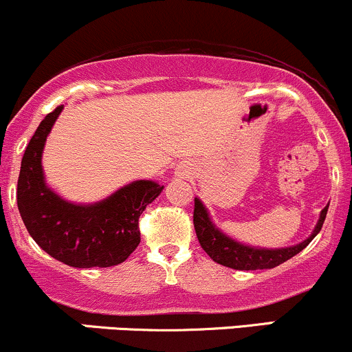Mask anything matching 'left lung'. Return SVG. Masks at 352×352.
<instances>
[{"mask_svg":"<svg viewBox=\"0 0 352 352\" xmlns=\"http://www.w3.org/2000/svg\"><path fill=\"white\" fill-rule=\"evenodd\" d=\"M328 207L326 205L322 208L321 217L314 228L313 235L308 240H305L302 243L296 246H289V248H281V250H263V248H250V246L240 245L236 241L230 240L228 236H225L223 233H220L213 227V223L210 221L207 210L199 199H195V207H193V227H195L197 238H199L200 246L205 250V253L212 258L217 263L228 266L233 270H270L274 266L285 263L286 260L293 258L294 254H298L301 250H305L306 246L311 243L314 236L318 235L319 230L322 228L324 223L326 213H328Z\"/></svg>","mask_w":352,"mask_h":352,"instance_id":"8db88e82","label":"left lung"}]
</instances>
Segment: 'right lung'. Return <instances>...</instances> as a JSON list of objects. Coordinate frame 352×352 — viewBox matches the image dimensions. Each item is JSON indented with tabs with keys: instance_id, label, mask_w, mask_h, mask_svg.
I'll return each mask as SVG.
<instances>
[{
	"instance_id": "right-lung-1",
	"label": "right lung",
	"mask_w": 352,
	"mask_h": 352,
	"mask_svg": "<svg viewBox=\"0 0 352 352\" xmlns=\"http://www.w3.org/2000/svg\"><path fill=\"white\" fill-rule=\"evenodd\" d=\"M63 106L36 129L21 160L18 208L30 235L47 254L74 268H107L122 263L140 243L139 217L164 185L139 180L96 205H72L59 199L43 179L41 153Z\"/></svg>"
}]
</instances>
